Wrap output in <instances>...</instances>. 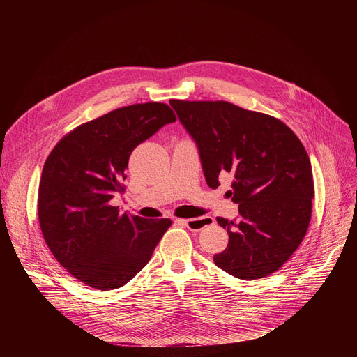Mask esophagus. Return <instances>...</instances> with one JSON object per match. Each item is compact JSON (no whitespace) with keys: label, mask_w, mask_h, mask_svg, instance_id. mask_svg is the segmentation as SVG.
Listing matches in <instances>:
<instances>
[{"label":"esophagus","mask_w":357,"mask_h":357,"mask_svg":"<svg viewBox=\"0 0 357 357\" xmlns=\"http://www.w3.org/2000/svg\"><path fill=\"white\" fill-rule=\"evenodd\" d=\"M178 225H182L185 227H188L192 231H199L203 227L209 226L211 219L208 216H203V218H197V219H176L175 220Z\"/></svg>","instance_id":"obj_1"}]
</instances>
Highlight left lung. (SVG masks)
<instances>
[{"instance_id":"1","label":"left lung","mask_w":357,"mask_h":357,"mask_svg":"<svg viewBox=\"0 0 357 357\" xmlns=\"http://www.w3.org/2000/svg\"><path fill=\"white\" fill-rule=\"evenodd\" d=\"M169 105L197 146L206 183L216 189L219 178H233L227 193L238 218H218L229 244L215 264L247 281L280 270L311 222L314 179L302 142L278 119L227 101Z\"/></svg>"}]
</instances>
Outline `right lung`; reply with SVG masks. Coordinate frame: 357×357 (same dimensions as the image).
I'll use <instances>...</instances> for the list:
<instances>
[{
    "label": "right lung",
    "instance_id": "obj_1",
    "mask_svg": "<svg viewBox=\"0 0 357 357\" xmlns=\"http://www.w3.org/2000/svg\"><path fill=\"white\" fill-rule=\"evenodd\" d=\"M176 120L164 103L132 105L76 127L46 158L38 216L58 263L91 288L109 291L132 280L172 225L112 206L123 192L137 145Z\"/></svg>",
    "mask_w": 357,
    "mask_h": 357
}]
</instances>
